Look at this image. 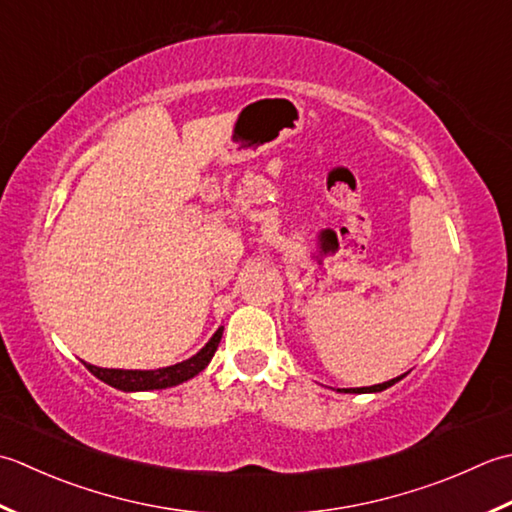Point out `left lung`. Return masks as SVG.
<instances>
[{"label": "left lung", "mask_w": 512, "mask_h": 512, "mask_svg": "<svg viewBox=\"0 0 512 512\" xmlns=\"http://www.w3.org/2000/svg\"><path fill=\"white\" fill-rule=\"evenodd\" d=\"M404 378V375H400V378H393V380H389V382H382V384H373V387H360V389H342L344 393H380V391H384V389H389V387H393L395 382H400Z\"/></svg>", "instance_id": "left-lung-1"}]
</instances>
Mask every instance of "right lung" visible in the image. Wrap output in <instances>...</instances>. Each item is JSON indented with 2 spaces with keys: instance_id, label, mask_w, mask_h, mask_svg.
<instances>
[{
  "instance_id": "add662e5",
  "label": "right lung",
  "mask_w": 512,
  "mask_h": 512,
  "mask_svg": "<svg viewBox=\"0 0 512 512\" xmlns=\"http://www.w3.org/2000/svg\"><path fill=\"white\" fill-rule=\"evenodd\" d=\"M223 338V327H218V331L210 338V342L205 347L192 356L190 360H183L179 364H172V367H163V369H154V371H137V369H101L95 367V364L83 362L88 367L92 375H97L101 382L110 384V387L132 393V391H154V389H168L176 387V384L187 382L194 375L201 373L210 360L214 358V353L218 349V342Z\"/></svg>"
}]
</instances>
